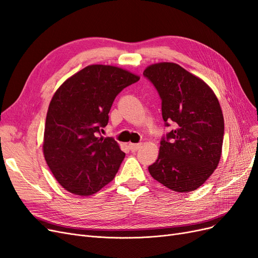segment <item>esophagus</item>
Wrapping results in <instances>:
<instances>
[{"label": "esophagus", "instance_id": "esophagus-1", "mask_svg": "<svg viewBox=\"0 0 258 258\" xmlns=\"http://www.w3.org/2000/svg\"><path fill=\"white\" fill-rule=\"evenodd\" d=\"M140 147H141V143H130L129 144V148L131 152H137Z\"/></svg>", "mask_w": 258, "mask_h": 258}]
</instances>
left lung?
Returning a JSON list of instances; mask_svg holds the SVG:
<instances>
[{
	"instance_id": "8db88e82",
	"label": "left lung",
	"mask_w": 258,
	"mask_h": 258,
	"mask_svg": "<svg viewBox=\"0 0 258 258\" xmlns=\"http://www.w3.org/2000/svg\"><path fill=\"white\" fill-rule=\"evenodd\" d=\"M161 99L166 127L158 158L148 167L151 175L168 188L197 189L214 172L221 159L224 117L209 86L176 63L161 62L145 69Z\"/></svg>"
}]
</instances>
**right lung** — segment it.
Wrapping results in <instances>:
<instances>
[{
  "mask_svg": "<svg viewBox=\"0 0 258 258\" xmlns=\"http://www.w3.org/2000/svg\"><path fill=\"white\" fill-rule=\"evenodd\" d=\"M139 80L126 70L93 64L70 77L53 95L43 151L53 176L68 191L89 196L115 177L124 153L113 138L99 135L117 95Z\"/></svg>",
  "mask_w": 258,
  "mask_h": 258,
  "instance_id": "right-lung-1",
  "label": "right lung"
}]
</instances>
